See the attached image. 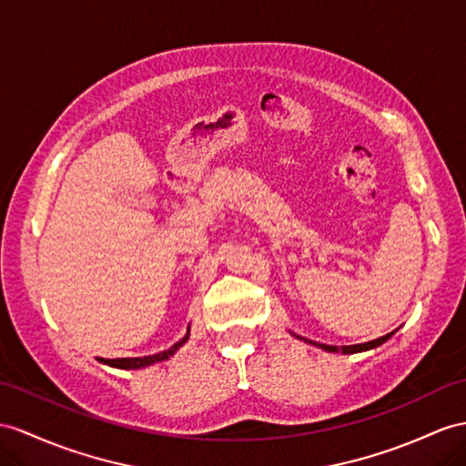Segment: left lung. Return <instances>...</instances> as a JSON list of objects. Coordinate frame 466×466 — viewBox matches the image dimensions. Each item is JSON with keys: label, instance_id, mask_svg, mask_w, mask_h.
<instances>
[{"label": "left lung", "instance_id": "obj_1", "mask_svg": "<svg viewBox=\"0 0 466 466\" xmlns=\"http://www.w3.org/2000/svg\"><path fill=\"white\" fill-rule=\"evenodd\" d=\"M393 332L396 330H391V332H388L386 337H380V339H376V340H370V342H362V344H350V347H342V349H337V347H330V344H320V342H313V340H307V339H303V337H297V339H301V340H305V342H309V344H315V347H319V349H323V350H327V352H342V354H356V352H366V350H372V349H376V347H380V344H384L390 337H393Z\"/></svg>", "mask_w": 466, "mask_h": 466}]
</instances>
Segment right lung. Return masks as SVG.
<instances>
[{"mask_svg": "<svg viewBox=\"0 0 466 466\" xmlns=\"http://www.w3.org/2000/svg\"><path fill=\"white\" fill-rule=\"evenodd\" d=\"M188 335H190V330L187 329V335H185L181 340L175 342L171 349H167V350H163V352H159V354L141 356V358H112V360H110V358H100V362L108 364V366H114V368H122V370H137V368L151 366V364H155V362L169 360V358L188 340Z\"/></svg>", "mask_w": 466, "mask_h": 466, "instance_id": "add662e5", "label": "right lung"}]
</instances>
